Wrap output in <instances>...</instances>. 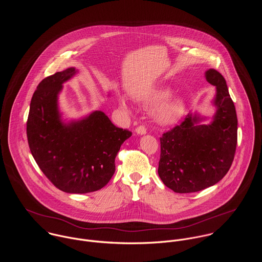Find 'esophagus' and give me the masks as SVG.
Instances as JSON below:
<instances>
[{
	"mask_svg": "<svg viewBox=\"0 0 262 262\" xmlns=\"http://www.w3.org/2000/svg\"><path fill=\"white\" fill-rule=\"evenodd\" d=\"M146 132H147V129H146V127H145L144 125H140V126H138V127L136 128V133H137V134L144 135V134H146Z\"/></svg>",
	"mask_w": 262,
	"mask_h": 262,
	"instance_id": "esophagus-1",
	"label": "esophagus"
}]
</instances>
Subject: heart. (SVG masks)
<instances>
[{
	"instance_id": "1",
	"label": "heart",
	"mask_w": 262,
	"mask_h": 262,
	"mask_svg": "<svg viewBox=\"0 0 262 262\" xmlns=\"http://www.w3.org/2000/svg\"><path fill=\"white\" fill-rule=\"evenodd\" d=\"M170 96V92L168 90H158L149 94L144 98V103L151 108L157 107L166 101ZM123 107H126L123 104ZM181 115V107L180 105L174 102L170 101L165 103L156 114L157 121L162 125H171L174 124Z\"/></svg>"
}]
</instances>
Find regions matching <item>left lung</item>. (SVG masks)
<instances>
[{
    "mask_svg": "<svg viewBox=\"0 0 262 262\" xmlns=\"http://www.w3.org/2000/svg\"><path fill=\"white\" fill-rule=\"evenodd\" d=\"M206 78L217 89V112L212 123L200 125L203 118L187 114L180 125L159 138V178L180 193L200 191L220 182L236 152L238 121L224 76L211 69Z\"/></svg>",
    "mask_w": 262,
    "mask_h": 262,
    "instance_id": "obj_1",
    "label": "left lung"
}]
</instances>
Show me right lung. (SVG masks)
<instances>
[{
	"mask_svg": "<svg viewBox=\"0 0 262 262\" xmlns=\"http://www.w3.org/2000/svg\"><path fill=\"white\" fill-rule=\"evenodd\" d=\"M75 73L70 68L40 81L30 104L27 138L39 168L54 187L86 193L109 183L117 153L132 132L116 127L101 111L69 124L60 121L57 96Z\"/></svg>",
	"mask_w": 262,
	"mask_h": 262,
	"instance_id": "obj_1",
	"label": "right lung"
}]
</instances>
